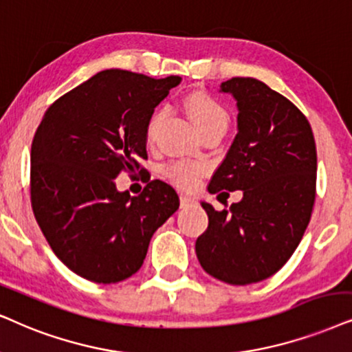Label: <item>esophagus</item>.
<instances>
[{
    "instance_id": "esophagus-1",
    "label": "esophagus",
    "mask_w": 352,
    "mask_h": 352,
    "mask_svg": "<svg viewBox=\"0 0 352 352\" xmlns=\"http://www.w3.org/2000/svg\"><path fill=\"white\" fill-rule=\"evenodd\" d=\"M180 204H182V208H188V206H191V204H197V198L190 197V195H182Z\"/></svg>"
}]
</instances>
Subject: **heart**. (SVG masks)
I'll list each match as a JSON object with an SVG mask.
<instances>
[{
  "label": "heart",
  "mask_w": 352,
  "mask_h": 352,
  "mask_svg": "<svg viewBox=\"0 0 352 352\" xmlns=\"http://www.w3.org/2000/svg\"><path fill=\"white\" fill-rule=\"evenodd\" d=\"M186 112H188L191 122L195 123L198 131L208 130L212 126H222L228 128L229 123V113L226 112V109L219 102L212 99L206 94L197 92V94H191L186 99ZM162 120V113H155L151 118L149 126H148V136L153 138V135L157 130L159 123ZM203 172V166L199 164H191V162H172L170 166H167L166 173L173 184H177L182 188H190L197 184V179L199 173Z\"/></svg>",
  "instance_id": "1"
}]
</instances>
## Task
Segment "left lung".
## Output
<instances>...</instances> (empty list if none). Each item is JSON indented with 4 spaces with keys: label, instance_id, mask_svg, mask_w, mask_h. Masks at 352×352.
<instances>
[{
    "label": "left lung",
    "instance_id": "obj_1",
    "mask_svg": "<svg viewBox=\"0 0 352 352\" xmlns=\"http://www.w3.org/2000/svg\"><path fill=\"white\" fill-rule=\"evenodd\" d=\"M219 92L237 102V135L208 190L243 197L222 211L201 201L209 224L195 250L212 278L245 286L281 270L299 245L315 201L317 149L304 113L265 82L232 78Z\"/></svg>",
    "mask_w": 352,
    "mask_h": 352
}]
</instances>
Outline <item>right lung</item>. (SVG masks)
Returning <instances> with one entry per match:
<instances>
[{
  "instance_id": "1",
  "label": "right lung",
  "mask_w": 352,
  "mask_h": 352,
  "mask_svg": "<svg viewBox=\"0 0 352 352\" xmlns=\"http://www.w3.org/2000/svg\"><path fill=\"white\" fill-rule=\"evenodd\" d=\"M180 81L100 71L60 97L35 131L34 216L53 253L84 279L112 284L135 274L153 234L179 209L166 182H149L131 197L115 179L148 159L151 117Z\"/></svg>"
}]
</instances>
